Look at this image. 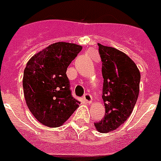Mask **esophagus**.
<instances>
[{
    "instance_id": "esophagus-1",
    "label": "esophagus",
    "mask_w": 161,
    "mask_h": 161,
    "mask_svg": "<svg viewBox=\"0 0 161 161\" xmlns=\"http://www.w3.org/2000/svg\"><path fill=\"white\" fill-rule=\"evenodd\" d=\"M92 95H91L90 93H85L84 95H83V99L87 102V103H90L91 101H92Z\"/></svg>"
}]
</instances>
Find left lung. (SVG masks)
I'll use <instances>...</instances> for the list:
<instances>
[{
	"label": "left lung",
	"instance_id": "8db88e82",
	"mask_svg": "<svg viewBox=\"0 0 161 161\" xmlns=\"http://www.w3.org/2000/svg\"><path fill=\"white\" fill-rule=\"evenodd\" d=\"M103 78V100L105 114L95 128L108 133L127 120L137 102L140 73L134 61L123 52L98 43Z\"/></svg>",
	"mask_w": 161,
	"mask_h": 161
}]
</instances>
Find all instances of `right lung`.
<instances>
[{
	"label": "right lung",
	"mask_w": 161,
	"mask_h": 161,
	"mask_svg": "<svg viewBox=\"0 0 161 161\" xmlns=\"http://www.w3.org/2000/svg\"><path fill=\"white\" fill-rule=\"evenodd\" d=\"M74 43L51 44L28 61L23 74L26 105L37 121L48 127H59L78 108L72 96L66 72L82 50Z\"/></svg>",
	"instance_id": "add662e5"
}]
</instances>
